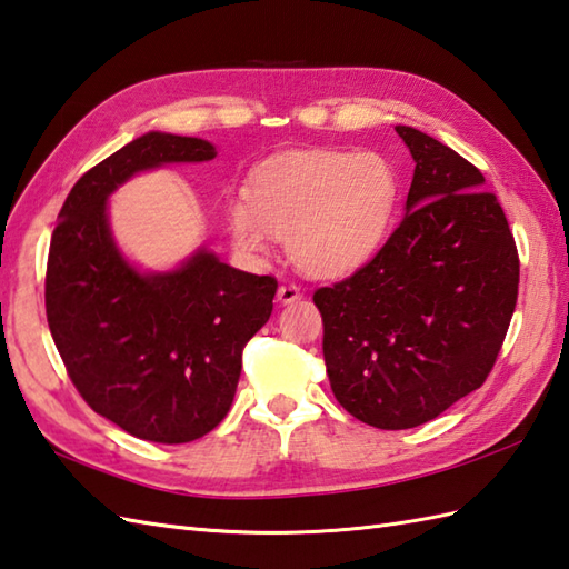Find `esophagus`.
Instances as JSON below:
<instances>
[{
  "mask_svg": "<svg viewBox=\"0 0 569 569\" xmlns=\"http://www.w3.org/2000/svg\"><path fill=\"white\" fill-rule=\"evenodd\" d=\"M297 299H301V292L297 284L284 282V284H280V289H277V301H280V305H292V301H297Z\"/></svg>",
  "mask_w": 569,
  "mask_h": 569,
  "instance_id": "1",
  "label": "esophagus"
}]
</instances>
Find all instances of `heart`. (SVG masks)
Listing matches in <instances>:
<instances>
[{
  "instance_id": "heart-1",
  "label": "heart",
  "mask_w": 569,
  "mask_h": 569,
  "mask_svg": "<svg viewBox=\"0 0 569 569\" xmlns=\"http://www.w3.org/2000/svg\"><path fill=\"white\" fill-rule=\"evenodd\" d=\"M399 201V172L385 156L289 150L262 162L248 194L229 199L226 223L243 256H270L280 238L301 272L338 280L380 256Z\"/></svg>"
}]
</instances>
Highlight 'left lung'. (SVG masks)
Returning a JSON list of instances; mask_svg holds the SVG:
<instances>
[{
  "mask_svg": "<svg viewBox=\"0 0 569 569\" xmlns=\"http://www.w3.org/2000/svg\"><path fill=\"white\" fill-rule=\"evenodd\" d=\"M395 131L416 162L407 213L368 268L313 295L338 403L385 431L482 387L519 297V252L482 172L419 129Z\"/></svg>",
  "mask_w": 569,
  "mask_h": 569,
  "instance_id": "8db88e82",
  "label": "left lung"
}]
</instances>
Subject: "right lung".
<instances>
[{"instance_id":"1","label":"right lung","mask_w":569,"mask_h":569,"mask_svg":"<svg viewBox=\"0 0 569 569\" xmlns=\"http://www.w3.org/2000/svg\"><path fill=\"white\" fill-rule=\"evenodd\" d=\"M213 158L204 138L138 136L82 174L50 238L46 313L72 385L99 416L153 443H189L229 413L277 280L207 246L170 270H141L113 238L109 197L141 172Z\"/></svg>"}]
</instances>
